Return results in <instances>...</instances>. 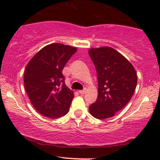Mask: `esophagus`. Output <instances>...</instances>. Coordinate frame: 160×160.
I'll return each mask as SVG.
<instances>
[{
    "mask_svg": "<svg viewBox=\"0 0 160 160\" xmlns=\"http://www.w3.org/2000/svg\"><path fill=\"white\" fill-rule=\"evenodd\" d=\"M86 92V89H84L83 90H80V91H79V93H80V94H81V95H83V94H85Z\"/></svg>",
    "mask_w": 160,
    "mask_h": 160,
    "instance_id": "obj_1",
    "label": "esophagus"
}]
</instances>
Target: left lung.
<instances>
[{
  "instance_id": "8db88e82",
  "label": "left lung",
  "mask_w": 160,
  "mask_h": 160,
  "mask_svg": "<svg viewBox=\"0 0 160 160\" xmlns=\"http://www.w3.org/2000/svg\"><path fill=\"white\" fill-rule=\"evenodd\" d=\"M98 77V98L89 113L99 120L113 117L131 100L137 85L135 68L126 58L109 47L89 50Z\"/></svg>"
}]
</instances>
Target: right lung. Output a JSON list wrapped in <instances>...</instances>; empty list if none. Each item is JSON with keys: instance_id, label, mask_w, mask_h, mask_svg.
Instances as JSON below:
<instances>
[{"instance_id": "obj_1", "label": "right lung", "mask_w": 160, "mask_h": 160, "mask_svg": "<svg viewBox=\"0 0 160 160\" xmlns=\"http://www.w3.org/2000/svg\"><path fill=\"white\" fill-rule=\"evenodd\" d=\"M76 47L51 43L33 56L25 68L24 85L34 108L44 117L56 119L69 111L74 92L65 83L62 70Z\"/></svg>"}]
</instances>
